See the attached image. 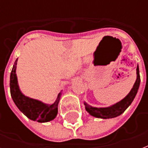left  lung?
I'll return each mask as SVG.
<instances>
[{
    "label": "left lung",
    "instance_id": "obj_1",
    "mask_svg": "<svg viewBox=\"0 0 148 148\" xmlns=\"http://www.w3.org/2000/svg\"><path fill=\"white\" fill-rule=\"evenodd\" d=\"M137 80H136L134 85L133 88L131 89L128 95L124 97L122 101H121L118 103H115L114 105L110 106L109 108H94L91 106L88 105V103H84L85 105L86 110L88 111L90 115H92L94 117H100V118H112L119 116L128 108L130 104L132 103L134 98L135 97L137 92H138L139 85H140V74H139V67H137Z\"/></svg>",
    "mask_w": 148,
    "mask_h": 148
}]
</instances>
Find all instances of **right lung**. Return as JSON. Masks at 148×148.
Here are the masks:
<instances>
[{"instance_id":"add662e5","label":"right lung","mask_w":148,"mask_h":148,"mask_svg":"<svg viewBox=\"0 0 148 148\" xmlns=\"http://www.w3.org/2000/svg\"><path fill=\"white\" fill-rule=\"evenodd\" d=\"M17 59L15 60L10 73V89L13 101L21 111L29 119L38 122H47L55 118L58 114V106L60 101V93L57 101L51 105L43 103L39 101L25 97L21 92L17 84L16 66Z\"/></svg>"}]
</instances>
